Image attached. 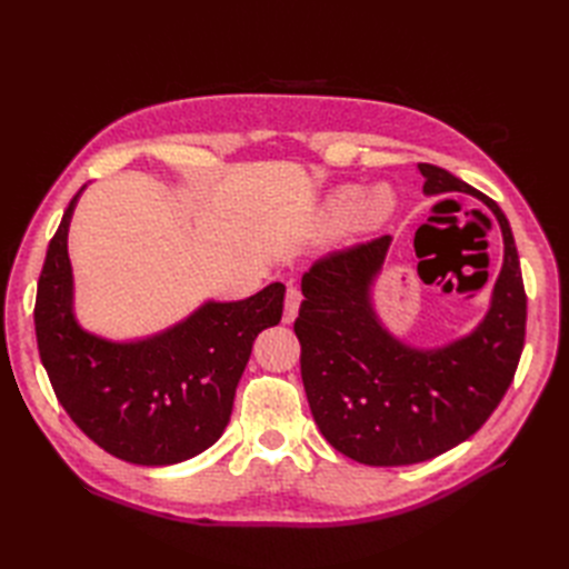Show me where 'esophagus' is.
Returning <instances> with one entry per match:
<instances>
[{"instance_id":"obj_1","label":"esophagus","mask_w":569,"mask_h":569,"mask_svg":"<svg viewBox=\"0 0 569 569\" xmlns=\"http://www.w3.org/2000/svg\"><path fill=\"white\" fill-rule=\"evenodd\" d=\"M301 291L297 287H287V297H284V316L282 320L289 325L295 322L297 313H299V306H301Z\"/></svg>"}]
</instances>
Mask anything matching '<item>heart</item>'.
Masks as SVG:
<instances>
[{
    "mask_svg": "<svg viewBox=\"0 0 569 569\" xmlns=\"http://www.w3.org/2000/svg\"><path fill=\"white\" fill-rule=\"evenodd\" d=\"M396 192L387 182H377L370 189L341 184L325 199L318 222L325 232L351 230L356 234H372L382 230L396 213Z\"/></svg>",
    "mask_w": 569,
    "mask_h": 569,
    "instance_id": "b5f03b06",
    "label": "heart"
}]
</instances>
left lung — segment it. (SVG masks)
Masks as SVG:
<instances>
[{
	"instance_id": "8db88e82",
	"label": "left lung",
	"mask_w": 569,
	"mask_h": 569,
	"mask_svg": "<svg viewBox=\"0 0 569 569\" xmlns=\"http://www.w3.org/2000/svg\"><path fill=\"white\" fill-rule=\"evenodd\" d=\"M422 192L472 194L503 234V266L487 316L435 349L391 335L372 303L391 237L330 253L303 274L295 322L301 380L313 420L356 462L391 468L446 453L470 439L506 396L525 347L527 297L510 222L498 203L432 163L418 166Z\"/></svg>"
}]
</instances>
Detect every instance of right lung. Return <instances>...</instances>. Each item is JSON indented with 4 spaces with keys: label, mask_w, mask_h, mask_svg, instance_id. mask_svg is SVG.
<instances>
[{
    "label": "right lung",
    "mask_w": 569,
    "mask_h": 569,
    "mask_svg": "<svg viewBox=\"0 0 569 569\" xmlns=\"http://www.w3.org/2000/svg\"><path fill=\"white\" fill-rule=\"evenodd\" d=\"M84 187L68 203L38 282L42 366L68 416L107 453L149 468L189 460L226 432L253 339L282 318L284 284L242 301H206L144 339L84 330L68 258V228Z\"/></svg>",
    "instance_id": "right-lung-1"
}]
</instances>
